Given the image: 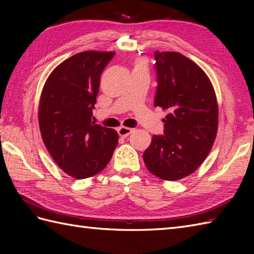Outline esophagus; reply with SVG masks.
<instances>
[{"instance_id":"1","label":"esophagus","mask_w":254,"mask_h":254,"mask_svg":"<svg viewBox=\"0 0 254 254\" xmlns=\"http://www.w3.org/2000/svg\"><path fill=\"white\" fill-rule=\"evenodd\" d=\"M133 132V128L131 127H120L118 128V134L122 137H127L130 135V134Z\"/></svg>"}]
</instances>
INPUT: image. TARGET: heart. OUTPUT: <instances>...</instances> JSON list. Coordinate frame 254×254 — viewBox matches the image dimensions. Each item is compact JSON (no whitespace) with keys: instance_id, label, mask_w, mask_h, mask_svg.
Segmentation results:
<instances>
[{"instance_id":"obj_1","label":"heart","mask_w":254,"mask_h":254,"mask_svg":"<svg viewBox=\"0 0 254 254\" xmlns=\"http://www.w3.org/2000/svg\"><path fill=\"white\" fill-rule=\"evenodd\" d=\"M133 71H144V72H147L146 63H145V61H143V60H136L135 63H134Z\"/></svg>"}]
</instances>
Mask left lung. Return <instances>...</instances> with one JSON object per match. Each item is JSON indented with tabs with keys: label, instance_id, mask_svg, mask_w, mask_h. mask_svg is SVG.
<instances>
[{
	"label": "left lung",
	"instance_id": "8db88e82",
	"mask_svg": "<svg viewBox=\"0 0 254 254\" xmlns=\"http://www.w3.org/2000/svg\"><path fill=\"white\" fill-rule=\"evenodd\" d=\"M157 91L154 106L168 115L164 135H154L143 154L147 169L176 181L193 174L212 148L218 127L213 85L196 63L179 52H155Z\"/></svg>",
	"mask_w": 254,
	"mask_h": 254
}]
</instances>
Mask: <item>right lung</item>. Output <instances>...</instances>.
<instances>
[{
    "label": "right lung",
    "mask_w": 254,
    "mask_h": 254,
    "mask_svg": "<svg viewBox=\"0 0 254 254\" xmlns=\"http://www.w3.org/2000/svg\"><path fill=\"white\" fill-rule=\"evenodd\" d=\"M115 52L77 53L53 69L39 102L40 133L48 152L75 179L93 177L109 163L118 133L91 121L100 76Z\"/></svg>",
    "instance_id": "right-lung-1"
}]
</instances>
